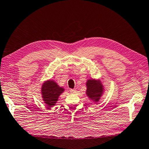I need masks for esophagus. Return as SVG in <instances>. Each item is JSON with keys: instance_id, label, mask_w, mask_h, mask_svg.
<instances>
[{"instance_id": "34e87169", "label": "esophagus", "mask_w": 149, "mask_h": 149, "mask_svg": "<svg viewBox=\"0 0 149 149\" xmlns=\"http://www.w3.org/2000/svg\"><path fill=\"white\" fill-rule=\"evenodd\" d=\"M77 92V91L76 90H74V89H73V90H70V93H72V94H74V93H76Z\"/></svg>"}]
</instances>
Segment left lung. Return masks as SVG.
Segmentation results:
<instances>
[{
  "label": "left lung",
  "mask_w": 149,
  "mask_h": 149,
  "mask_svg": "<svg viewBox=\"0 0 149 149\" xmlns=\"http://www.w3.org/2000/svg\"><path fill=\"white\" fill-rule=\"evenodd\" d=\"M86 85V93L88 97L95 101H97L103 93L102 85L94 80H88Z\"/></svg>",
  "instance_id": "8db88e82"
}]
</instances>
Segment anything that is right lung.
<instances>
[{"label":"right lung","instance_id":"add662e5","mask_svg":"<svg viewBox=\"0 0 149 149\" xmlns=\"http://www.w3.org/2000/svg\"><path fill=\"white\" fill-rule=\"evenodd\" d=\"M63 90V88L59 87L54 81L49 80L44 83L42 88V93L43 100L46 103L47 107H52L54 106Z\"/></svg>","mask_w":149,"mask_h":149}]
</instances>
